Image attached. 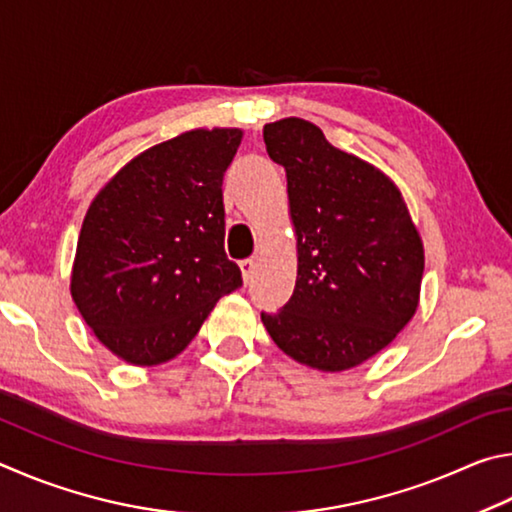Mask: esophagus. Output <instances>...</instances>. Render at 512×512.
Wrapping results in <instances>:
<instances>
[{
    "label": "esophagus",
    "mask_w": 512,
    "mask_h": 512,
    "mask_svg": "<svg viewBox=\"0 0 512 512\" xmlns=\"http://www.w3.org/2000/svg\"><path fill=\"white\" fill-rule=\"evenodd\" d=\"M240 270H242V276H245V283H249V279L254 276V270H256L254 258H245V261H240Z\"/></svg>",
    "instance_id": "1"
}]
</instances>
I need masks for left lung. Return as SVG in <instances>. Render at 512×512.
I'll return each mask as SVG.
<instances>
[{"label": "left lung", "instance_id": "1", "mask_svg": "<svg viewBox=\"0 0 512 512\" xmlns=\"http://www.w3.org/2000/svg\"><path fill=\"white\" fill-rule=\"evenodd\" d=\"M270 157L288 177L297 283L285 308L261 315L294 362L342 373L387 348L414 319L423 238L396 182L339 150L297 116L265 123Z\"/></svg>", "mask_w": 512, "mask_h": 512}]
</instances>
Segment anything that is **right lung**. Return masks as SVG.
<instances>
[{"label":"right lung","mask_w":512,"mask_h":512,"mask_svg":"<svg viewBox=\"0 0 512 512\" xmlns=\"http://www.w3.org/2000/svg\"><path fill=\"white\" fill-rule=\"evenodd\" d=\"M240 128H195L130 159L89 204L69 292L107 351L170 362L242 276L224 254L222 177Z\"/></svg>","instance_id":"right-lung-1"}]
</instances>
